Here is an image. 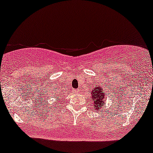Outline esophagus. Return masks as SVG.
Returning <instances> with one entry per match:
<instances>
[{
	"label": "esophagus",
	"mask_w": 153,
	"mask_h": 153,
	"mask_svg": "<svg viewBox=\"0 0 153 153\" xmlns=\"http://www.w3.org/2000/svg\"><path fill=\"white\" fill-rule=\"evenodd\" d=\"M74 94H77V93H78V92H79V91H78V90H74Z\"/></svg>",
	"instance_id": "1"
}]
</instances>
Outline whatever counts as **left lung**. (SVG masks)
<instances>
[{"instance_id":"left-lung-1","label":"left lung","mask_w":153,"mask_h":153,"mask_svg":"<svg viewBox=\"0 0 153 153\" xmlns=\"http://www.w3.org/2000/svg\"><path fill=\"white\" fill-rule=\"evenodd\" d=\"M102 87V86H101ZM101 86H95V88L92 89V91L90 92L91 93V102L94 103V108L96 110H100L101 108V105H103V100L106 99H104L105 95L103 93V89Z\"/></svg>"}]
</instances>
